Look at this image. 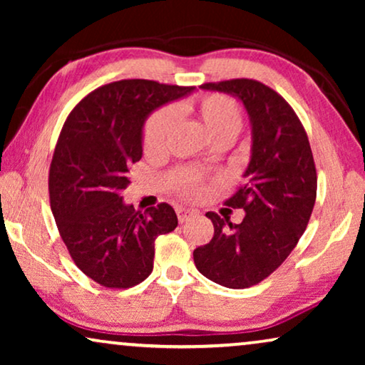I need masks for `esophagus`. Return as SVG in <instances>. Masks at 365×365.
Returning <instances> with one entry per match:
<instances>
[{
  "instance_id": "esophagus-1",
  "label": "esophagus",
  "mask_w": 365,
  "mask_h": 365,
  "mask_svg": "<svg viewBox=\"0 0 365 365\" xmlns=\"http://www.w3.org/2000/svg\"><path fill=\"white\" fill-rule=\"evenodd\" d=\"M176 214H178V221L179 222H186L187 219L196 216V211H192V209H186V207H178Z\"/></svg>"
}]
</instances>
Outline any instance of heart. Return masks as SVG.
<instances>
[{"label": "heart", "mask_w": 365, "mask_h": 365, "mask_svg": "<svg viewBox=\"0 0 365 365\" xmlns=\"http://www.w3.org/2000/svg\"><path fill=\"white\" fill-rule=\"evenodd\" d=\"M192 111L201 119L204 128L214 143H231L242 128V111L236 99L226 94H204L192 104ZM176 109L173 106L158 108L149 114L143 126V148L148 154L166 151L169 138L176 126ZM179 189L187 196H196L202 191L199 179L194 174L179 178Z\"/></svg>", "instance_id": "1"}]
</instances>
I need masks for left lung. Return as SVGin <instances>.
I'll list each match as a JSON object with an SVG mask.
<instances>
[{
  "label": "left lung",
  "mask_w": 365,
  "mask_h": 365,
  "mask_svg": "<svg viewBox=\"0 0 365 365\" xmlns=\"http://www.w3.org/2000/svg\"><path fill=\"white\" fill-rule=\"evenodd\" d=\"M241 99L252 126V156L227 206L246 211L241 224L207 212L214 236L194 249L197 271L229 289L256 286L286 261L306 231L317 173L301 119L281 94L247 78L204 83Z\"/></svg>",
  "instance_id": "8db88e82"
}]
</instances>
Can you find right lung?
<instances>
[{"label": "right lung", "mask_w": 365, "mask_h": 365, "mask_svg": "<svg viewBox=\"0 0 365 365\" xmlns=\"http://www.w3.org/2000/svg\"><path fill=\"white\" fill-rule=\"evenodd\" d=\"M192 89L121 79L84 96L63 124L49 166V202L69 256L103 287L143 282L153 272L156 237L178 226L169 204L136 211L121 191L129 166L143 156L144 119Z\"/></svg>", "instance_id": "add662e5"}]
</instances>
